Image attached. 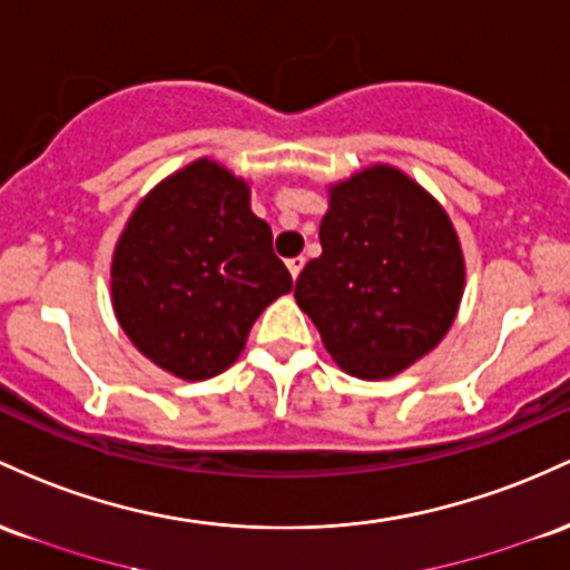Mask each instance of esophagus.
Here are the masks:
<instances>
[{
  "instance_id": "34e87169",
  "label": "esophagus",
  "mask_w": 570,
  "mask_h": 570,
  "mask_svg": "<svg viewBox=\"0 0 570 570\" xmlns=\"http://www.w3.org/2000/svg\"><path fill=\"white\" fill-rule=\"evenodd\" d=\"M286 267H289L292 278H295V281H297V275H299V271H303V267H305V256H292V259H286Z\"/></svg>"
}]
</instances>
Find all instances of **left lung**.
Instances as JSON below:
<instances>
[{"instance_id": "8db88e82", "label": "left lung", "mask_w": 570, "mask_h": 570, "mask_svg": "<svg viewBox=\"0 0 570 570\" xmlns=\"http://www.w3.org/2000/svg\"><path fill=\"white\" fill-rule=\"evenodd\" d=\"M327 191L322 256L303 267L295 299L341 371L392 379L433 352L458 318V229L433 194L392 165L365 167Z\"/></svg>"}]
</instances>
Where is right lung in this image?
Wrapping results in <instances>:
<instances>
[{
    "instance_id": "add662e5",
    "label": "right lung",
    "mask_w": 570,
    "mask_h": 570,
    "mask_svg": "<svg viewBox=\"0 0 570 570\" xmlns=\"http://www.w3.org/2000/svg\"><path fill=\"white\" fill-rule=\"evenodd\" d=\"M289 289L248 180L208 156L159 180L112 252L118 324L137 352L184 381L227 371L256 316Z\"/></svg>"
}]
</instances>
